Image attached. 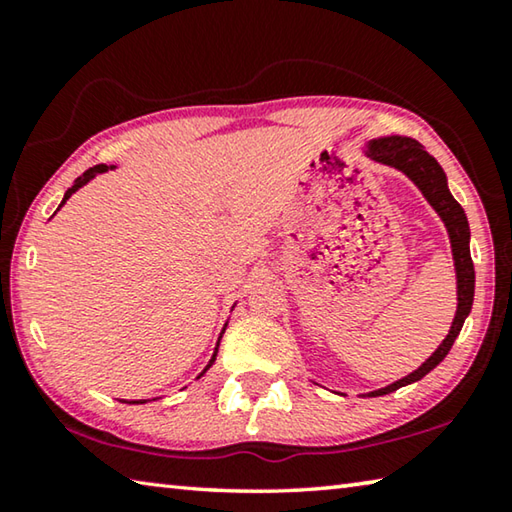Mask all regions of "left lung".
Here are the masks:
<instances>
[{"mask_svg":"<svg viewBox=\"0 0 512 512\" xmlns=\"http://www.w3.org/2000/svg\"><path fill=\"white\" fill-rule=\"evenodd\" d=\"M372 160L381 164H388V167H395L404 171L415 185L420 187L424 198L431 203L433 210L440 214V219L445 221L449 239H452V253H454V266H456V282H458V309L454 316L452 329H449L447 339L440 343V348L431 354V357L422 363L418 370H413L411 375L404 379L395 381V384L379 388V391H372L366 397H379L388 395L402 388L406 384H413V381L422 379L427 372L438 366L440 361L447 357V352L452 350L456 336L461 334V327L465 323L467 314L472 309L474 300V264L470 257V225H467V216L463 207L458 205L456 198L449 194L447 189V176L440 164L436 162L433 155L422 149L420 142L411 140V137H381V140H372L366 151Z\"/></svg>","mask_w":512,"mask_h":512,"instance_id":"8db88e82","label":"left lung"}]
</instances>
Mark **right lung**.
<instances>
[{
	"label": "right lung",
	"mask_w": 512,
	"mask_h": 512,
	"mask_svg": "<svg viewBox=\"0 0 512 512\" xmlns=\"http://www.w3.org/2000/svg\"><path fill=\"white\" fill-rule=\"evenodd\" d=\"M103 171H108V167H106V164H97V167H90L88 171H85L81 178H76V180H74V185H72V187H69V189H67V192H65V198H63V203H60V207H63V205L67 203V198H69V196H72V194L76 192V189H79V187H83L85 183H90V180H92L94 176H97V173H103ZM60 207H58V210H60ZM214 359H216V350H214V354H212V359H210V363H207V366H205V370H203V372H201V375H198V377H203V375H205V372H207V370H210V366H212V363H214ZM128 404H144V400H133V402H128Z\"/></svg>",
	"instance_id": "1"
}]
</instances>
